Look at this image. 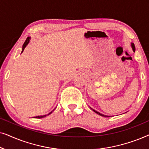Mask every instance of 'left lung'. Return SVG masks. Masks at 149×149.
Returning a JSON list of instances; mask_svg holds the SVG:
<instances>
[{"label":"left lung","instance_id":"left-lung-1","mask_svg":"<svg viewBox=\"0 0 149 149\" xmlns=\"http://www.w3.org/2000/svg\"><path fill=\"white\" fill-rule=\"evenodd\" d=\"M132 49H133V51H134V52H135V45H134V43H132ZM90 109H91V108H90ZM91 110H92V111H94L95 113H97V115H100V116H102V117H108V116H106V115H102V114L100 113L99 112H97L96 111H95V110H93V109H91Z\"/></svg>","mask_w":149,"mask_h":149}]
</instances>
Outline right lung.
Wrapping results in <instances>:
<instances>
[{"label":"right lung","instance_id":"add662e5","mask_svg":"<svg viewBox=\"0 0 149 149\" xmlns=\"http://www.w3.org/2000/svg\"><path fill=\"white\" fill-rule=\"evenodd\" d=\"M30 37H28L27 38H26V41L24 42V45H23V47H22V53L24 52V49H25V47H26V45H28V42H29V41H30ZM52 112H51V113H49L48 114V115H42V116H36V117H35L34 118H36V119H40V118H43V117H46L47 115H50L51 113H52Z\"/></svg>","mask_w":149,"mask_h":149}]
</instances>
